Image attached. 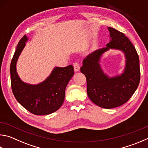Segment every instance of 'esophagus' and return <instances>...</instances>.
Returning <instances> with one entry per match:
<instances>
[{
	"label": "esophagus",
	"instance_id": "34e87169",
	"mask_svg": "<svg viewBox=\"0 0 148 148\" xmlns=\"http://www.w3.org/2000/svg\"><path fill=\"white\" fill-rule=\"evenodd\" d=\"M73 66H74V69L75 72H77V71H79L80 66H79V65L78 63H77V62H75V63H74Z\"/></svg>",
	"mask_w": 148,
	"mask_h": 148
}]
</instances>
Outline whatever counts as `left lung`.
Here are the masks:
<instances>
[{
	"label": "left lung",
	"instance_id": "left-lung-1",
	"mask_svg": "<svg viewBox=\"0 0 148 148\" xmlns=\"http://www.w3.org/2000/svg\"><path fill=\"white\" fill-rule=\"evenodd\" d=\"M111 40L106 47L95 50L83 61L80 69L87 79V95L98 106L112 109L127 102L137 88L140 79L139 58L135 47L122 32L109 27ZM109 49H120L125 53L126 67L120 76L109 78L99 62L101 55Z\"/></svg>",
	"mask_w": 148,
	"mask_h": 148
}]
</instances>
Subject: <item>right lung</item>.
<instances>
[{
	"label": "right lung",
	"mask_w": 148,
	"mask_h": 148,
	"mask_svg": "<svg viewBox=\"0 0 148 148\" xmlns=\"http://www.w3.org/2000/svg\"><path fill=\"white\" fill-rule=\"evenodd\" d=\"M27 37L24 36L18 42L10 65L11 85L17 101L36 115H47L60 108L65 100L66 85L74 75L72 65L56 67L46 80L37 85L23 82L16 71L18 56L25 47Z\"/></svg>",
	"instance_id": "obj_1"
}]
</instances>
